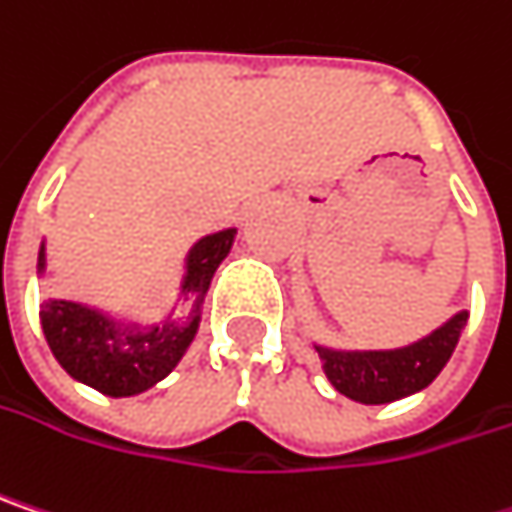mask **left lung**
Wrapping results in <instances>:
<instances>
[{
	"label": "left lung",
	"mask_w": 512,
	"mask_h": 512,
	"mask_svg": "<svg viewBox=\"0 0 512 512\" xmlns=\"http://www.w3.org/2000/svg\"><path fill=\"white\" fill-rule=\"evenodd\" d=\"M466 319L469 313L460 310L428 337L401 349L337 351L316 346V351L337 393L360 404H387L425 390L440 375L460 340Z\"/></svg>",
	"instance_id": "obj_1"
}]
</instances>
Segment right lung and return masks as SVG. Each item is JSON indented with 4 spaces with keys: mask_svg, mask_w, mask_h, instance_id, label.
I'll list each match as a JSON object with an SVG mask.
<instances>
[{
    "mask_svg": "<svg viewBox=\"0 0 512 512\" xmlns=\"http://www.w3.org/2000/svg\"><path fill=\"white\" fill-rule=\"evenodd\" d=\"M234 234L237 228L216 231L190 249L181 281L187 313L181 319H166L161 325L143 328L137 322H119L87 304L46 299L40 307V325L55 360L75 381L114 398L146 393L155 387L190 349L202 322V302L208 296L210 278L231 252ZM43 269L46 246H40L37 255V272Z\"/></svg>",
    "mask_w": 512,
    "mask_h": 512,
    "instance_id": "obj_1",
    "label": "right lung"
}]
</instances>
